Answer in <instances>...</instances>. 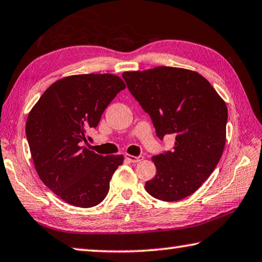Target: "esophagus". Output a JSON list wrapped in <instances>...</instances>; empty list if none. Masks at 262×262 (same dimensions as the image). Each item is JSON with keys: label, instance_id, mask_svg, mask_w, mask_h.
<instances>
[{"label": "esophagus", "instance_id": "34e87169", "mask_svg": "<svg viewBox=\"0 0 262 262\" xmlns=\"http://www.w3.org/2000/svg\"><path fill=\"white\" fill-rule=\"evenodd\" d=\"M125 159L130 162H139L144 159V157L143 156L135 157V156H130V154H125Z\"/></svg>", "mask_w": 262, "mask_h": 262}]
</instances>
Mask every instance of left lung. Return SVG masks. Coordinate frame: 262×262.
Instances as JSON below:
<instances>
[{
    "label": "left lung",
    "instance_id": "obj_1",
    "mask_svg": "<svg viewBox=\"0 0 262 262\" xmlns=\"http://www.w3.org/2000/svg\"><path fill=\"white\" fill-rule=\"evenodd\" d=\"M128 91L149 115L157 136H175L171 151L153 157L157 174L145 189L157 200L174 202L202 186L225 146L228 108L199 73L177 67L124 72Z\"/></svg>",
    "mask_w": 262,
    "mask_h": 262
}]
</instances>
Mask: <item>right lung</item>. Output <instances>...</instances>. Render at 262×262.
Wrapping results in <instances>:
<instances>
[{
    "mask_svg": "<svg viewBox=\"0 0 262 262\" xmlns=\"http://www.w3.org/2000/svg\"><path fill=\"white\" fill-rule=\"evenodd\" d=\"M125 89L114 74L67 76L50 85L30 111L25 132L34 167L45 186L66 203L100 204L123 156H100L83 147L117 94Z\"/></svg>",
    "mask_w": 262,
    "mask_h": 262,
    "instance_id": "1",
    "label": "right lung"
}]
</instances>
